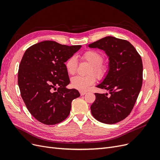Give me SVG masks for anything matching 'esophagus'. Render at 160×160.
<instances>
[{
	"instance_id": "esophagus-1",
	"label": "esophagus",
	"mask_w": 160,
	"mask_h": 160,
	"mask_svg": "<svg viewBox=\"0 0 160 160\" xmlns=\"http://www.w3.org/2000/svg\"><path fill=\"white\" fill-rule=\"evenodd\" d=\"M80 94L81 96H84V95H85L86 94V92H83V91H80Z\"/></svg>"
}]
</instances>
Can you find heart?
<instances>
[{
  "label": "heart",
  "mask_w": 160,
  "mask_h": 160,
  "mask_svg": "<svg viewBox=\"0 0 160 160\" xmlns=\"http://www.w3.org/2000/svg\"><path fill=\"white\" fill-rule=\"evenodd\" d=\"M82 59L88 62L90 65L89 73H93L99 78L104 77L108 72V66L102 63L104 56L98 51L88 50L82 56ZM66 68L69 74H74L78 67V60L75 56L70 57L65 63ZM96 78L94 75L76 76L71 79V84L74 88L80 91H86L88 87L95 83Z\"/></svg>",
  "instance_id": "heart-1"
}]
</instances>
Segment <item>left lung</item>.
I'll use <instances>...</instances> for the list:
<instances>
[{
	"instance_id": "8db88e82",
	"label": "left lung",
	"mask_w": 160,
	"mask_h": 160,
	"mask_svg": "<svg viewBox=\"0 0 160 160\" xmlns=\"http://www.w3.org/2000/svg\"><path fill=\"white\" fill-rule=\"evenodd\" d=\"M104 50L108 57V70L104 80L96 87L108 93H96L90 106L92 114L100 122L113 124L130 114L142 85L141 56L126 40L106 37L88 45Z\"/></svg>"
}]
</instances>
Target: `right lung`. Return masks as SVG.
Listing matches in <instances>:
<instances>
[{
	"instance_id": "add662e5",
	"label": "right lung",
	"mask_w": 160,
	"mask_h": 160,
	"mask_svg": "<svg viewBox=\"0 0 160 160\" xmlns=\"http://www.w3.org/2000/svg\"><path fill=\"white\" fill-rule=\"evenodd\" d=\"M81 47L46 40L25 51L18 84L27 109L40 122L54 125L62 122L70 114L72 101L80 96L77 90L66 88L70 79L64 62Z\"/></svg>"
}]
</instances>
